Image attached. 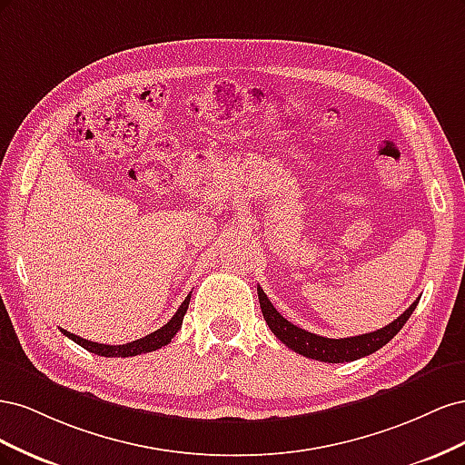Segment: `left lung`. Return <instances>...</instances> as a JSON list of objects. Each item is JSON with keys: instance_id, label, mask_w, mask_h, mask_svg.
<instances>
[{"instance_id": "obj_1", "label": "left lung", "mask_w": 465, "mask_h": 465, "mask_svg": "<svg viewBox=\"0 0 465 465\" xmlns=\"http://www.w3.org/2000/svg\"><path fill=\"white\" fill-rule=\"evenodd\" d=\"M258 299H260L262 314L267 322V326H270V330L275 333V337L281 343H285L289 349L294 351V353L304 355L314 361H323V362H349V361H357L361 357L374 353V351L384 347L391 337L403 328V323L410 320L419 302L417 299L400 318L388 323L386 328H380L376 331L355 335V337H343V340H330V337H322V335L306 331L302 328H297L294 323L285 320L275 311L262 287H258Z\"/></svg>"}]
</instances>
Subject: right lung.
I'll list each match as a JSON object with an SVG mask.
<instances>
[{"mask_svg": "<svg viewBox=\"0 0 465 465\" xmlns=\"http://www.w3.org/2000/svg\"><path fill=\"white\" fill-rule=\"evenodd\" d=\"M190 297L184 299V302L180 304V308L176 311V314L168 320L163 328H159L157 331H153L142 340H135L132 343H124V345H104V343H96V341H89V340H83V337L62 330L64 335H67L69 340L75 341L77 345H81L83 349L91 351L94 355H101V357H135V355H142V353H151V351H157L164 345H168L173 341V337L176 335V331L182 328V320H184V314L188 311V304H190Z\"/></svg>", "mask_w": 465, "mask_h": 465, "instance_id": "1", "label": "right lung"}]
</instances>
